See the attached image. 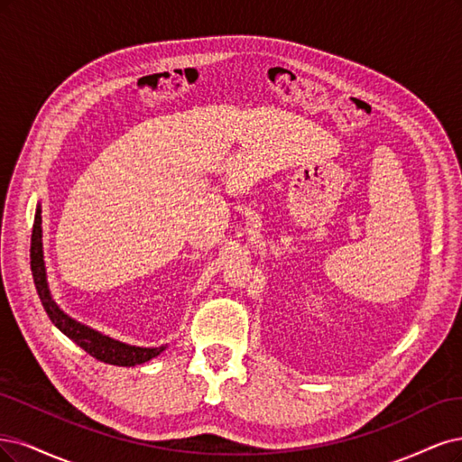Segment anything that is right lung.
Wrapping results in <instances>:
<instances>
[{"mask_svg":"<svg viewBox=\"0 0 462 462\" xmlns=\"http://www.w3.org/2000/svg\"><path fill=\"white\" fill-rule=\"evenodd\" d=\"M42 205L36 207L34 217V228H32V244H31V269L34 276V284L40 295V301L46 309L50 320L61 330L74 344L82 347L86 353L96 356L97 361L116 365V366H136L147 361L155 359L157 355L167 349V346L161 347H138L125 344L115 337L101 334L96 328H90L77 319L69 317L67 312L59 307L53 300L50 284H48V273H46V261H43V242H42Z\"/></svg>","mask_w":462,"mask_h":462,"instance_id":"1","label":"right lung"}]
</instances>
